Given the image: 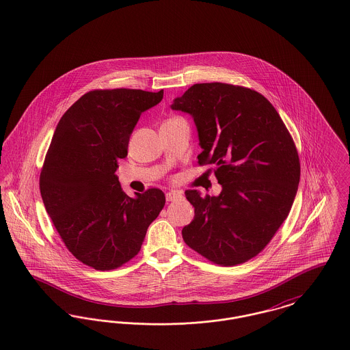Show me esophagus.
Returning <instances> with one entry per match:
<instances>
[{
	"label": "esophagus",
	"mask_w": 350,
	"mask_h": 350,
	"mask_svg": "<svg viewBox=\"0 0 350 350\" xmlns=\"http://www.w3.org/2000/svg\"><path fill=\"white\" fill-rule=\"evenodd\" d=\"M165 197H167V202H173V200H181L183 196L181 191H169Z\"/></svg>",
	"instance_id": "esophagus-1"
}]
</instances>
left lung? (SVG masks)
<instances>
[{"label": "left lung", "mask_w": 350, "mask_h": 350, "mask_svg": "<svg viewBox=\"0 0 350 350\" xmlns=\"http://www.w3.org/2000/svg\"><path fill=\"white\" fill-rule=\"evenodd\" d=\"M172 109L194 118L198 164L214 167L221 185L217 197L185 191L196 215L183 227V241L217 265L247 262L291 210L300 178L295 143L274 106L245 86L196 83Z\"/></svg>", "instance_id": "left-lung-1"}]
</instances>
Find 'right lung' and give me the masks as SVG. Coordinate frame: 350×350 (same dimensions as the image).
<instances>
[{
  "instance_id": "right-lung-1",
  "label": "right lung",
  "mask_w": 350,
  "mask_h": 350,
  "mask_svg": "<svg viewBox=\"0 0 350 350\" xmlns=\"http://www.w3.org/2000/svg\"><path fill=\"white\" fill-rule=\"evenodd\" d=\"M163 96L126 88L88 92L52 136L39 178L42 200L67 250L96 270L133 258L165 204L157 187L129 197L116 176L142 113Z\"/></svg>"
}]
</instances>
